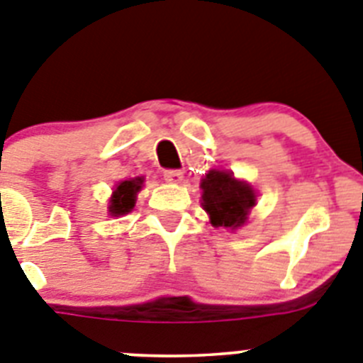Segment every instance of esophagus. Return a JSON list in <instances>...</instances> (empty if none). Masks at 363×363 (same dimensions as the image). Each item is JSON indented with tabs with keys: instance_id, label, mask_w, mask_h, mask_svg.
Here are the masks:
<instances>
[{
	"instance_id": "34e87169",
	"label": "esophagus",
	"mask_w": 363,
	"mask_h": 363,
	"mask_svg": "<svg viewBox=\"0 0 363 363\" xmlns=\"http://www.w3.org/2000/svg\"><path fill=\"white\" fill-rule=\"evenodd\" d=\"M164 179L172 184H179V182H182V172L181 169H166Z\"/></svg>"
}]
</instances>
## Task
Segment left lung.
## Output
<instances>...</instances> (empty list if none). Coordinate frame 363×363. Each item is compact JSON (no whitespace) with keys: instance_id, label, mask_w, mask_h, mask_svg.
<instances>
[{"instance_id":"left-lung-1","label":"left lung","mask_w":363,"mask_h":363,"mask_svg":"<svg viewBox=\"0 0 363 363\" xmlns=\"http://www.w3.org/2000/svg\"><path fill=\"white\" fill-rule=\"evenodd\" d=\"M202 208L210 215L211 226L237 228L244 226L251 208L257 204L253 186L238 181L224 169H210L201 181Z\"/></svg>"}]
</instances>
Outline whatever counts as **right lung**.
<instances>
[{
	"label": "right lung",
	"instance_id": "add662e5",
	"mask_svg": "<svg viewBox=\"0 0 363 363\" xmlns=\"http://www.w3.org/2000/svg\"><path fill=\"white\" fill-rule=\"evenodd\" d=\"M145 179L135 177L130 181H121L112 191V197L108 202V211L112 217H121L133 210L137 201V194L141 191Z\"/></svg>",
	"mask_w": 363,
	"mask_h": 363
}]
</instances>
